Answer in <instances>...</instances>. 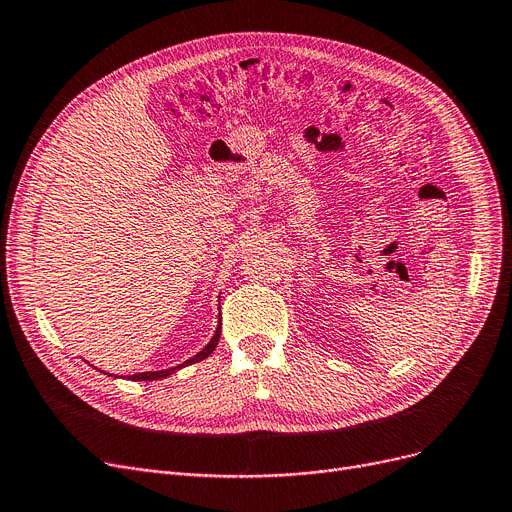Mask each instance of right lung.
I'll use <instances>...</instances> for the list:
<instances>
[{"label":"right lung","instance_id":"add662e5","mask_svg":"<svg viewBox=\"0 0 512 512\" xmlns=\"http://www.w3.org/2000/svg\"><path fill=\"white\" fill-rule=\"evenodd\" d=\"M219 335H221V322L217 324V328H215V335H213V339L198 351L194 358H190V360H186L184 364H180V366H173V368H167V370H157V372H138V374H131L129 379L131 381H157V379H165V376H169V374H173L175 370H180V368H184V366H190V364H196V362H201V360H205V358H209V355L215 351V347H217V343H219Z\"/></svg>","mask_w":512,"mask_h":512}]
</instances>
